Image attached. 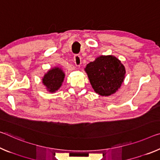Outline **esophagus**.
I'll list each match as a JSON object with an SVG mask.
<instances>
[{"instance_id":"34e87169","label":"esophagus","mask_w":160,"mask_h":160,"mask_svg":"<svg viewBox=\"0 0 160 160\" xmlns=\"http://www.w3.org/2000/svg\"><path fill=\"white\" fill-rule=\"evenodd\" d=\"M74 60H75V64L77 66H80L81 65V58L79 55L76 54L74 55Z\"/></svg>"}]
</instances>
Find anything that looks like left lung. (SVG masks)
Listing matches in <instances>:
<instances>
[{
  "mask_svg": "<svg viewBox=\"0 0 160 160\" xmlns=\"http://www.w3.org/2000/svg\"><path fill=\"white\" fill-rule=\"evenodd\" d=\"M85 71L94 90L102 96L115 93L120 88L125 75L124 65L112 55L98 58L88 63Z\"/></svg>",
  "mask_w": 160,
  "mask_h": 160,
  "instance_id": "obj_1",
  "label": "left lung"
}]
</instances>
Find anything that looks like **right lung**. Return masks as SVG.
I'll return each instance as SVG.
<instances>
[{
  "mask_svg": "<svg viewBox=\"0 0 160 160\" xmlns=\"http://www.w3.org/2000/svg\"><path fill=\"white\" fill-rule=\"evenodd\" d=\"M65 78V74L59 68H52L45 74L42 78V82L50 92H55L59 89Z\"/></svg>",
  "mask_w": 160,
  "mask_h": 160,
  "instance_id": "add662e5",
  "label": "right lung"
}]
</instances>
